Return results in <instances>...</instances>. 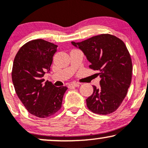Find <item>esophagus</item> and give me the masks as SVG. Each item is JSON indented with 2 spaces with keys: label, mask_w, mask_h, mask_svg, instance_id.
I'll return each mask as SVG.
<instances>
[{
  "label": "esophagus",
  "mask_w": 148,
  "mask_h": 148,
  "mask_svg": "<svg viewBox=\"0 0 148 148\" xmlns=\"http://www.w3.org/2000/svg\"><path fill=\"white\" fill-rule=\"evenodd\" d=\"M79 86V84H76V83H72V84H70L68 85L69 88H72V87H78Z\"/></svg>",
  "instance_id": "1"
}]
</instances>
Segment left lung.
Wrapping results in <instances>:
<instances>
[{"label":"left lung","mask_w":148,"mask_h":148,"mask_svg":"<svg viewBox=\"0 0 148 148\" xmlns=\"http://www.w3.org/2000/svg\"><path fill=\"white\" fill-rule=\"evenodd\" d=\"M72 44L84 53L90 64L99 71L100 87L86 99L88 109L99 115L116 111L127 95L132 76V62L123 40L110 34H101Z\"/></svg>","instance_id":"1"}]
</instances>
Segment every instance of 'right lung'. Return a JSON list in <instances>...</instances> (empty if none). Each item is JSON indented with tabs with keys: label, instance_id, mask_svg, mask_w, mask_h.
<instances>
[{
	"label": "right lung",
	"instance_id": "obj_1",
	"mask_svg": "<svg viewBox=\"0 0 148 148\" xmlns=\"http://www.w3.org/2000/svg\"><path fill=\"white\" fill-rule=\"evenodd\" d=\"M58 46L38 39L18 51L13 62L12 79L18 97L27 111L38 118L52 116L61 108L67 88L56 87L43 76L50 70Z\"/></svg>",
	"mask_w": 148,
	"mask_h": 148
}]
</instances>
